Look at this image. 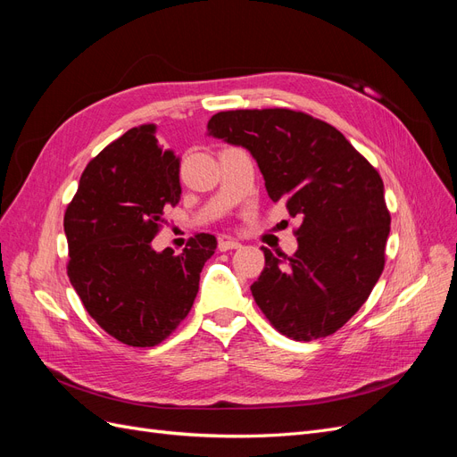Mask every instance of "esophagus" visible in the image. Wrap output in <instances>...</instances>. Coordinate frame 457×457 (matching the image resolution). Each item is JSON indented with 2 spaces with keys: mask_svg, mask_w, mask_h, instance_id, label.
I'll return each mask as SVG.
<instances>
[{
  "mask_svg": "<svg viewBox=\"0 0 457 457\" xmlns=\"http://www.w3.org/2000/svg\"><path fill=\"white\" fill-rule=\"evenodd\" d=\"M219 252H228V250H238L240 247V242L238 240H232V238H220L219 244Z\"/></svg>",
  "mask_w": 457,
  "mask_h": 457,
  "instance_id": "34e87169",
  "label": "esophagus"
}]
</instances>
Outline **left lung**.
<instances>
[{
	"label": "left lung",
	"mask_w": 457,
	"mask_h": 457,
	"mask_svg": "<svg viewBox=\"0 0 457 457\" xmlns=\"http://www.w3.org/2000/svg\"><path fill=\"white\" fill-rule=\"evenodd\" d=\"M210 135L252 152L272 202H284L297 252H265L252 294L282 336L312 341L347 324L379 280L391 230L378 170L329 123L289 108L227 110Z\"/></svg>",
	"instance_id": "1"
}]
</instances>
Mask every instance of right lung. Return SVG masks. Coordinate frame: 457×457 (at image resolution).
<instances>
[{
	"mask_svg": "<svg viewBox=\"0 0 457 457\" xmlns=\"http://www.w3.org/2000/svg\"><path fill=\"white\" fill-rule=\"evenodd\" d=\"M179 168L154 123L133 128L87 163L64 213L68 278L93 320L129 347H154L173 334L217 247L202 232L179 255L152 250L163 212L181 200Z\"/></svg>",
	"mask_w": 457,
	"mask_h": 457,
	"instance_id": "right-lung-1",
	"label": "right lung"
}]
</instances>
